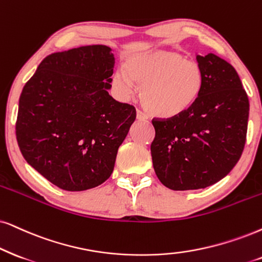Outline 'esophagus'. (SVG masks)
Here are the masks:
<instances>
[{"label": "esophagus", "instance_id": "34e87169", "mask_svg": "<svg viewBox=\"0 0 262 262\" xmlns=\"http://www.w3.org/2000/svg\"><path fill=\"white\" fill-rule=\"evenodd\" d=\"M137 118L139 121H147L148 120V116L142 112L141 110H137Z\"/></svg>", "mask_w": 262, "mask_h": 262}]
</instances>
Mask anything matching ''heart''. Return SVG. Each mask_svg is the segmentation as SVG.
Listing matches in <instances>:
<instances>
[{
  "mask_svg": "<svg viewBox=\"0 0 262 262\" xmlns=\"http://www.w3.org/2000/svg\"><path fill=\"white\" fill-rule=\"evenodd\" d=\"M124 70L112 77L122 98L130 97L141 85L140 100L151 115L178 117L196 104L204 85L201 65L174 51H148L128 59Z\"/></svg>",
  "mask_w": 262,
  "mask_h": 262,
  "instance_id": "b5f03b06",
  "label": "heart"
}]
</instances>
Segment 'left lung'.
<instances>
[{
  "mask_svg": "<svg viewBox=\"0 0 262 262\" xmlns=\"http://www.w3.org/2000/svg\"><path fill=\"white\" fill-rule=\"evenodd\" d=\"M204 85L185 114L152 120L151 144L156 175L174 191L213 185L239 161L247 138L249 100L237 71L217 55H197Z\"/></svg>",
  "mask_w": 262,
  "mask_h": 262,
  "instance_id": "1",
  "label": "left lung"
}]
</instances>
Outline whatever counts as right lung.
Masks as SVG:
<instances>
[{
    "instance_id": "add662e5",
    "label": "right lung",
    "mask_w": 262,
    "mask_h": 262,
    "mask_svg": "<svg viewBox=\"0 0 262 262\" xmlns=\"http://www.w3.org/2000/svg\"><path fill=\"white\" fill-rule=\"evenodd\" d=\"M93 45L53 53L19 99L16 141L25 161L53 185L84 191L106 181L135 107L108 94L115 57Z\"/></svg>"
}]
</instances>
